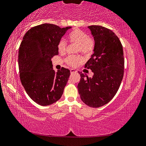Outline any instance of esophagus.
<instances>
[{
	"instance_id": "1",
	"label": "esophagus",
	"mask_w": 146,
	"mask_h": 146,
	"mask_svg": "<svg viewBox=\"0 0 146 146\" xmlns=\"http://www.w3.org/2000/svg\"><path fill=\"white\" fill-rule=\"evenodd\" d=\"M70 73H71V74H72V73H74V72H76V70H75L74 69H73V68L70 69Z\"/></svg>"
}]
</instances>
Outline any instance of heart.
Instances as JSON below:
<instances>
[{"instance_id":"heart-1","label":"heart","mask_w":146,"mask_h":146,"mask_svg":"<svg viewBox=\"0 0 146 146\" xmlns=\"http://www.w3.org/2000/svg\"><path fill=\"white\" fill-rule=\"evenodd\" d=\"M68 40L70 43L78 45L76 52H80L84 55H88L92 52L95 47V42L92 38L88 36L86 33L80 29H76L68 33ZM66 48V43L65 40H61L58 42V52L63 54L65 52ZM81 58L79 56H68L65 59V62L67 65L75 66L81 61Z\"/></svg>"}]
</instances>
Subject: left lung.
Listing matches in <instances>:
<instances>
[{
  "label": "left lung",
  "instance_id": "1",
  "mask_svg": "<svg viewBox=\"0 0 146 146\" xmlns=\"http://www.w3.org/2000/svg\"><path fill=\"white\" fill-rule=\"evenodd\" d=\"M95 40L94 53L85 67L94 72L92 78L81 80L78 92L84 103L99 108L108 103L118 91L124 76V58L121 41L110 29L101 25L88 27Z\"/></svg>",
  "mask_w": 146,
  "mask_h": 146
}]
</instances>
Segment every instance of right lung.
Wrapping results in <instances>:
<instances>
[{"label": "right lung", "mask_w": 146, "mask_h": 146, "mask_svg": "<svg viewBox=\"0 0 146 146\" xmlns=\"http://www.w3.org/2000/svg\"><path fill=\"white\" fill-rule=\"evenodd\" d=\"M70 28L52 24L36 25L25 33L20 45V81L30 98L41 106L61 98L70 76V70L64 67L56 72L51 58L58 54V42Z\"/></svg>", "instance_id": "obj_1"}]
</instances>
